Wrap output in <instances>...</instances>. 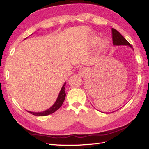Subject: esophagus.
Here are the masks:
<instances>
[{
    "instance_id": "1",
    "label": "esophagus",
    "mask_w": 149,
    "mask_h": 149,
    "mask_svg": "<svg viewBox=\"0 0 149 149\" xmlns=\"http://www.w3.org/2000/svg\"><path fill=\"white\" fill-rule=\"evenodd\" d=\"M78 72H79V75L83 77V76H85V75L86 74V73H87V70H86V68H85L81 67V68H80Z\"/></svg>"
}]
</instances>
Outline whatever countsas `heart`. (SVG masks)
<instances>
[{
	"label": "heart",
	"mask_w": 149,
	"mask_h": 149,
	"mask_svg": "<svg viewBox=\"0 0 149 149\" xmlns=\"http://www.w3.org/2000/svg\"><path fill=\"white\" fill-rule=\"evenodd\" d=\"M99 41V38L98 37L96 36H94L93 38H92V43H93V44H96L98 43V42ZM108 45V43L107 42H103L102 44L100 45V47L101 49H104L106 48Z\"/></svg>",
	"instance_id": "obj_1"
}]
</instances>
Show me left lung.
Returning <instances> with one entry per match:
<instances>
[{"instance_id":"left-lung-1","label":"left lung","mask_w":149,"mask_h":149,"mask_svg":"<svg viewBox=\"0 0 149 149\" xmlns=\"http://www.w3.org/2000/svg\"><path fill=\"white\" fill-rule=\"evenodd\" d=\"M111 33H112V40H113V44L116 45H129V46L132 49H133L130 44V43L127 41V40L124 38L123 36H122V35L120 34V32L118 31H117V30L112 28Z\"/></svg>"}]
</instances>
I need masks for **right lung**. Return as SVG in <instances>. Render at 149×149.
<instances>
[{
	"label": "right lung",
	"instance_id": "right-lung-1",
	"mask_svg": "<svg viewBox=\"0 0 149 149\" xmlns=\"http://www.w3.org/2000/svg\"><path fill=\"white\" fill-rule=\"evenodd\" d=\"M65 85H66V83L64 84L63 87H62L56 101L55 102V104H53V106L51 107L49 109H48L46 111H44L43 112H40V113L31 112V111H27L29 113H31V114L36 115V116H46L50 114H52V113H53L54 112H55L56 110H58L59 108L62 106L64 100H65L66 93H65V90H64V89H65Z\"/></svg>",
	"mask_w": 149,
	"mask_h": 149
}]
</instances>
